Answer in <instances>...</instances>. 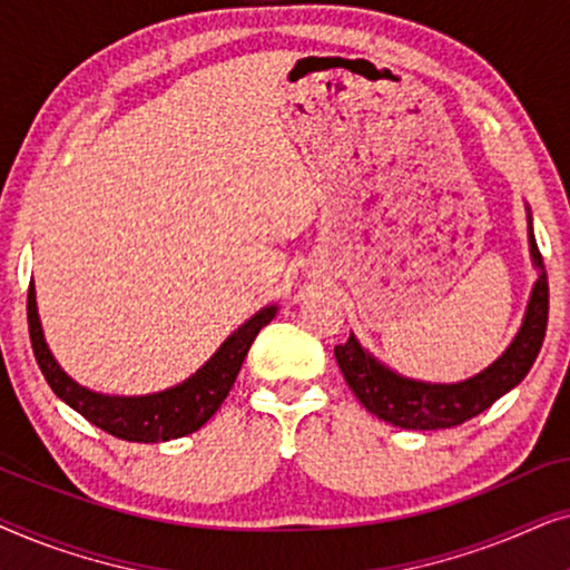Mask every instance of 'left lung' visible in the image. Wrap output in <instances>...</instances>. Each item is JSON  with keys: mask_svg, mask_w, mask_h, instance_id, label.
I'll return each instance as SVG.
<instances>
[{"mask_svg": "<svg viewBox=\"0 0 570 570\" xmlns=\"http://www.w3.org/2000/svg\"><path fill=\"white\" fill-rule=\"evenodd\" d=\"M529 254L540 277L529 295L524 322H521L517 337L505 353L480 371L478 376L456 381V384H431V381H415L389 368L376 361L355 334H350L345 345L334 347L342 376L347 386L361 400L371 415L386 423L407 428V431H439V428H454L485 412L495 400L521 384L540 355L544 330H548V272H544L542 254L537 248L532 233V217H529Z\"/></svg>", "mask_w": 570, "mask_h": 570, "instance_id": "8db88e82", "label": "left lung"}]
</instances>
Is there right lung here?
Returning a JSON list of instances; mask_svg holds the SVG:
<instances>
[{"label": "right lung", "mask_w": 570, "mask_h": 570, "mask_svg": "<svg viewBox=\"0 0 570 570\" xmlns=\"http://www.w3.org/2000/svg\"><path fill=\"white\" fill-rule=\"evenodd\" d=\"M275 314L277 306H264L262 311H256L184 384L145 396H108L80 386L53 361L51 350L43 340L41 318H38L36 287L33 283L28 287L30 342H33L38 368H41L46 381H49L53 394L61 402H67L69 407L80 412L85 420H90L92 425L100 428V431L111 433L121 441L135 443H160L199 431L220 410L233 381L238 376L240 365H244L248 347H252V342L256 340L262 326H267L275 318Z\"/></svg>", "instance_id": "add662e5"}]
</instances>
